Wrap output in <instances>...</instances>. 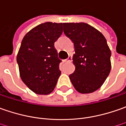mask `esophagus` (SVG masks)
<instances>
[{"label":"esophagus","mask_w":126,"mask_h":126,"mask_svg":"<svg viewBox=\"0 0 126 126\" xmlns=\"http://www.w3.org/2000/svg\"><path fill=\"white\" fill-rule=\"evenodd\" d=\"M72 59V56H69L67 59L64 60V62H71Z\"/></svg>","instance_id":"1"}]
</instances>
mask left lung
Instances as JSON below:
<instances>
[{"mask_svg":"<svg viewBox=\"0 0 126 126\" xmlns=\"http://www.w3.org/2000/svg\"><path fill=\"white\" fill-rule=\"evenodd\" d=\"M63 32L74 43L75 72L69 75L75 89L81 93L100 89L111 70V51L105 37L86 23H63Z\"/></svg>","mask_w":126,"mask_h":126,"instance_id":"8db88e82","label":"left lung"}]
</instances>
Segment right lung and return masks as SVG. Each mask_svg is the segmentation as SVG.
I'll return each mask as SVG.
<instances>
[{
	"label": "right lung",
	"instance_id": "1",
	"mask_svg": "<svg viewBox=\"0 0 126 126\" xmlns=\"http://www.w3.org/2000/svg\"><path fill=\"white\" fill-rule=\"evenodd\" d=\"M62 23L45 22L31 29L22 40L16 56L21 80L34 93L48 95L61 72L54 42L63 33Z\"/></svg>",
	"mask_w": 126,
	"mask_h": 126
}]
</instances>
